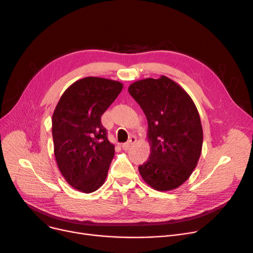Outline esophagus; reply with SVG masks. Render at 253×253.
I'll use <instances>...</instances> for the list:
<instances>
[{
    "instance_id": "obj_1",
    "label": "esophagus",
    "mask_w": 253,
    "mask_h": 253,
    "mask_svg": "<svg viewBox=\"0 0 253 253\" xmlns=\"http://www.w3.org/2000/svg\"><path fill=\"white\" fill-rule=\"evenodd\" d=\"M135 142H136V137H135L134 135H132V136L129 137V140L123 145V148H124L125 150H128V149H130V148L132 147V145H133Z\"/></svg>"
}]
</instances>
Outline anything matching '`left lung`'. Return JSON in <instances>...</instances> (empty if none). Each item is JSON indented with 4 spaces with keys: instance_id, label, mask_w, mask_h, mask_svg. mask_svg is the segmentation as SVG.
Listing matches in <instances>:
<instances>
[{
    "instance_id": "left-lung-1",
    "label": "left lung",
    "mask_w": 253,
    "mask_h": 253,
    "mask_svg": "<svg viewBox=\"0 0 253 253\" xmlns=\"http://www.w3.org/2000/svg\"><path fill=\"white\" fill-rule=\"evenodd\" d=\"M128 91L148 120L151 155L138 167L142 179L161 192L180 187L202 152L203 129L193 99L166 76L139 80Z\"/></svg>"
}]
</instances>
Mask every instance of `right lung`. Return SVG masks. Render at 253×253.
I'll use <instances>...</instances> for the list:
<instances>
[{"label":"right lung","instance_id":"obj_1","mask_svg":"<svg viewBox=\"0 0 253 253\" xmlns=\"http://www.w3.org/2000/svg\"><path fill=\"white\" fill-rule=\"evenodd\" d=\"M123 89L110 79L78 80L61 95L52 116L54 155L62 176L86 194L103 184L115 156L101 116Z\"/></svg>","mask_w":253,"mask_h":253}]
</instances>
